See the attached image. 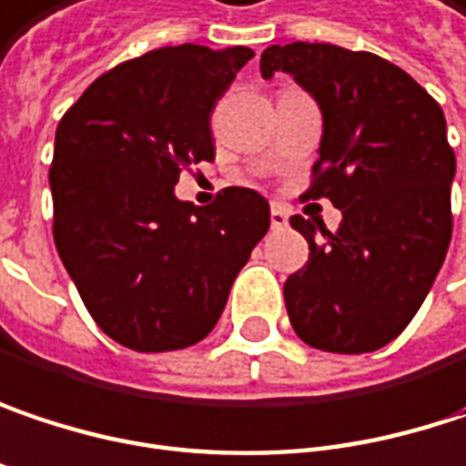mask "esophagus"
I'll list each match as a JSON object with an SVG mask.
<instances>
[{"instance_id": "1", "label": "esophagus", "mask_w": 466, "mask_h": 466, "mask_svg": "<svg viewBox=\"0 0 466 466\" xmlns=\"http://www.w3.org/2000/svg\"><path fill=\"white\" fill-rule=\"evenodd\" d=\"M288 227V208L285 205H272V229H285Z\"/></svg>"}]
</instances>
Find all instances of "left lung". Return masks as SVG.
<instances>
[{"mask_svg": "<svg viewBox=\"0 0 466 466\" xmlns=\"http://www.w3.org/2000/svg\"><path fill=\"white\" fill-rule=\"evenodd\" d=\"M275 71L290 74L322 111L301 199L325 197L341 210L336 232L319 218H290L309 242V261L285 279L290 325L322 352L381 350L419 312L453 232L456 157L443 108L400 66L339 45H272L261 74Z\"/></svg>", "mask_w": 466, "mask_h": 466, "instance_id": "obj_1", "label": "left lung"}]
</instances>
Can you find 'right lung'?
Masks as SVG:
<instances>
[{
	"instance_id": "add662e5",
	"label": "right lung",
	"mask_w": 466,
	"mask_h": 466,
	"mask_svg": "<svg viewBox=\"0 0 466 466\" xmlns=\"http://www.w3.org/2000/svg\"><path fill=\"white\" fill-rule=\"evenodd\" d=\"M250 47H159L101 74L56 130L53 237L87 312L116 344L173 352L218 322L269 229V202L229 187L213 205L173 187L216 157L210 114Z\"/></svg>"
}]
</instances>
